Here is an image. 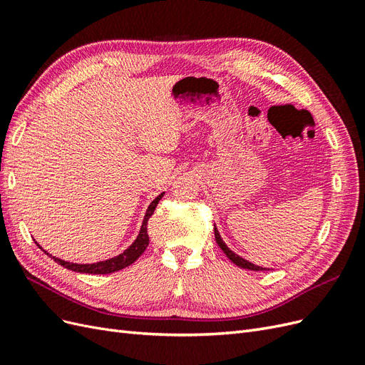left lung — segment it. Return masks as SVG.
Returning <instances> with one entry per match:
<instances>
[{
	"instance_id": "obj_1",
	"label": "left lung",
	"mask_w": 365,
	"mask_h": 365,
	"mask_svg": "<svg viewBox=\"0 0 365 365\" xmlns=\"http://www.w3.org/2000/svg\"><path fill=\"white\" fill-rule=\"evenodd\" d=\"M215 239H216V242H217V245L220 247V250H222V251L225 252V256H227L231 262H233L235 264H237V267L244 268V269H251V271H264V269H267V268L257 267V264H254V263L248 262L247 259L237 256V254H236L235 251H231V250L225 245V242L222 240V237H220V235H219V231H217L216 225H215Z\"/></svg>"
}]
</instances>
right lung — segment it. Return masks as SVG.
Instances as JSON below:
<instances>
[{"instance_id":"obj_1","label":"right lung","mask_w":365,"mask_h":365,"mask_svg":"<svg viewBox=\"0 0 365 365\" xmlns=\"http://www.w3.org/2000/svg\"><path fill=\"white\" fill-rule=\"evenodd\" d=\"M163 196H164V193L158 195L155 200L150 202V205L146 210L145 219H143V224H141V228H140V233H138L137 239L132 242L129 248H126L123 252L118 254V256L111 257L108 260L96 262V263H73V262H67V260H62V259H58V257H53L54 262H58L59 264H62V267L67 268V269H71V271H76V272H85V274H109V272H115V271H120V269L129 267V264L134 263L141 256V254L145 252V250L149 245L148 220L153 215V212H155V208H157V205H158V202H160ZM36 245H38V242H36ZM43 252L51 257V254H48L47 251H43Z\"/></svg>"}]
</instances>
